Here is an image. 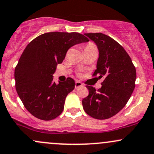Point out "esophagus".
<instances>
[{"label": "esophagus", "instance_id": "1", "mask_svg": "<svg viewBox=\"0 0 154 154\" xmlns=\"http://www.w3.org/2000/svg\"><path fill=\"white\" fill-rule=\"evenodd\" d=\"M82 85V84L80 82H79V81L75 82V88H79V87H81Z\"/></svg>", "mask_w": 154, "mask_h": 154}]
</instances>
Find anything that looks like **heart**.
Wrapping results in <instances>:
<instances>
[{"instance_id": "1", "label": "heart", "mask_w": 154, "mask_h": 154, "mask_svg": "<svg viewBox=\"0 0 154 154\" xmlns=\"http://www.w3.org/2000/svg\"><path fill=\"white\" fill-rule=\"evenodd\" d=\"M84 51H97V48L96 45L93 43H88L84 46L83 48Z\"/></svg>"}]
</instances>
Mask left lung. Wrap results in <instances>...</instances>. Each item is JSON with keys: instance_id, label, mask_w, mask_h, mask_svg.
Returning a JSON list of instances; mask_svg holds the SVG:
<instances>
[{"instance_id": "1", "label": "left lung", "mask_w": 154, "mask_h": 154, "mask_svg": "<svg viewBox=\"0 0 154 154\" xmlns=\"http://www.w3.org/2000/svg\"><path fill=\"white\" fill-rule=\"evenodd\" d=\"M84 35L94 41L99 49L97 69L92 76L104 80L97 91L86 85L89 94L82 100V107L91 117L106 119L120 111L131 96L137 77L135 66L124 48L111 37L103 33Z\"/></svg>"}]
</instances>
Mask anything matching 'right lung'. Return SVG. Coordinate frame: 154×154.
<instances>
[{
  "label": "right lung",
  "instance_id": "1",
  "mask_svg": "<svg viewBox=\"0 0 154 154\" xmlns=\"http://www.w3.org/2000/svg\"><path fill=\"white\" fill-rule=\"evenodd\" d=\"M88 40L77 32H53L39 35L27 45L14 69V79L17 94L31 114L48 121L63 112L75 82L68 77L56 84L53 74L69 48Z\"/></svg>",
  "mask_w": 154,
  "mask_h": 154
}]
</instances>
